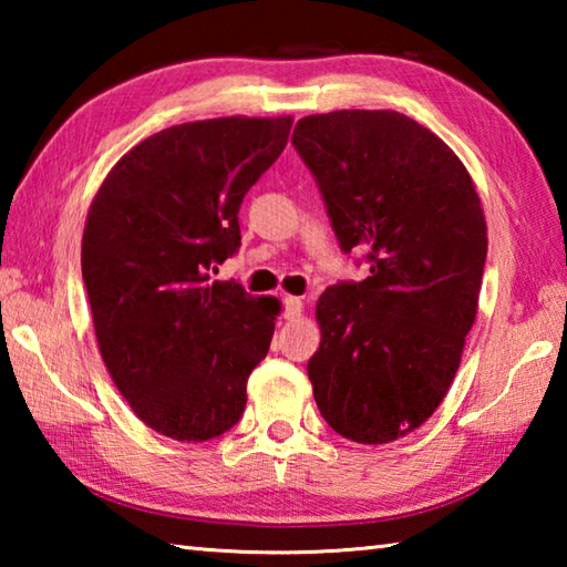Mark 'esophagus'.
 I'll list each match as a JSON object with an SVG mask.
<instances>
[{"mask_svg": "<svg viewBox=\"0 0 567 567\" xmlns=\"http://www.w3.org/2000/svg\"><path fill=\"white\" fill-rule=\"evenodd\" d=\"M300 312H302L300 297H285V300H282V318L295 320V318H300Z\"/></svg>", "mask_w": 567, "mask_h": 567, "instance_id": "34e87169", "label": "esophagus"}]
</instances>
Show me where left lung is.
I'll return each instance as SVG.
<instances>
[{
  "mask_svg": "<svg viewBox=\"0 0 567 567\" xmlns=\"http://www.w3.org/2000/svg\"><path fill=\"white\" fill-rule=\"evenodd\" d=\"M292 145L340 249L370 267L320 297L315 402L342 437L390 443L433 415L457 372L483 285V207L455 152L400 112L312 114Z\"/></svg>",
  "mask_w": 567,
  "mask_h": 567,
  "instance_id": "1",
  "label": "left lung"
}]
</instances>
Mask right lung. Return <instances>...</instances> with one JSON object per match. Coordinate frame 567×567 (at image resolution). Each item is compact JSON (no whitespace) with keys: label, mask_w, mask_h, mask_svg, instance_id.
<instances>
[{"label":"right lung","mask_w":567,"mask_h":567,"mask_svg":"<svg viewBox=\"0 0 567 567\" xmlns=\"http://www.w3.org/2000/svg\"><path fill=\"white\" fill-rule=\"evenodd\" d=\"M292 120L177 124L130 150L94 197L82 277L114 385L157 433L203 443L247 402L280 305L209 282L239 249V207L282 155Z\"/></svg>","instance_id":"obj_1"}]
</instances>
